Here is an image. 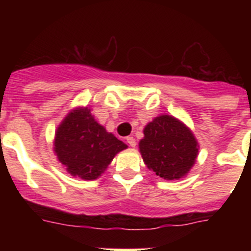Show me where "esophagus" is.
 Returning a JSON list of instances; mask_svg holds the SVG:
<instances>
[{
	"label": "esophagus",
	"instance_id": "obj_1",
	"mask_svg": "<svg viewBox=\"0 0 251 251\" xmlns=\"http://www.w3.org/2000/svg\"><path fill=\"white\" fill-rule=\"evenodd\" d=\"M126 142H127L128 146L132 147V148H133V147H136V140L133 137H131V136H128V137L126 138Z\"/></svg>",
	"mask_w": 251,
	"mask_h": 251
}]
</instances>
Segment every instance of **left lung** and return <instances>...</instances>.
<instances>
[{
    "label": "left lung",
    "instance_id": "1",
    "mask_svg": "<svg viewBox=\"0 0 251 251\" xmlns=\"http://www.w3.org/2000/svg\"><path fill=\"white\" fill-rule=\"evenodd\" d=\"M140 151L144 164L164 179H178L193 168L198 142L192 131L171 115L156 116L144 127Z\"/></svg>",
    "mask_w": 251,
    "mask_h": 251
}]
</instances>
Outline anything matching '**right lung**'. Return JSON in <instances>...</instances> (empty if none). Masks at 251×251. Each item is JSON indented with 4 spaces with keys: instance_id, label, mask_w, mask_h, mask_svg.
Returning a JSON list of instances; mask_svg holds the SVG:
<instances>
[{
    "instance_id": "obj_1",
    "label": "right lung",
    "mask_w": 251,
    "mask_h": 251,
    "mask_svg": "<svg viewBox=\"0 0 251 251\" xmlns=\"http://www.w3.org/2000/svg\"><path fill=\"white\" fill-rule=\"evenodd\" d=\"M127 148L123 141L107 132L87 107L72 110L55 131L54 151L72 176L96 179L119 151Z\"/></svg>"
}]
</instances>
